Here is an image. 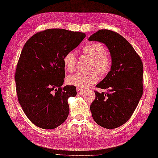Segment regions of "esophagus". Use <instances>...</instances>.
Here are the masks:
<instances>
[{
  "mask_svg": "<svg viewBox=\"0 0 158 158\" xmlns=\"http://www.w3.org/2000/svg\"><path fill=\"white\" fill-rule=\"evenodd\" d=\"M77 94L79 95H82L85 93V91L83 89H80V88L77 89Z\"/></svg>",
  "mask_w": 158,
  "mask_h": 158,
  "instance_id": "34e87169",
  "label": "esophagus"
}]
</instances>
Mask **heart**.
I'll list each match as a JSON object with an SVG mask.
<instances>
[{"label":"heart","mask_w":158,"mask_h":158,"mask_svg":"<svg viewBox=\"0 0 158 158\" xmlns=\"http://www.w3.org/2000/svg\"><path fill=\"white\" fill-rule=\"evenodd\" d=\"M85 54L92 58L88 72H78L69 75L67 78V83L80 89H85L95 83L98 80V73L100 75H106L111 68V59L107 55V49L103 44L99 43L88 44L83 48ZM63 65L69 72L75 70L77 56L73 51H69L63 57ZM94 71H93L92 70Z\"/></svg>","instance_id":"b5f03b06"}]
</instances>
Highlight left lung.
<instances>
[{
  "label": "left lung",
  "mask_w": 158,
  "mask_h": 158,
  "mask_svg": "<svg viewBox=\"0 0 158 158\" xmlns=\"http://www.w3.org/2000/svg\"><path fill=\"white\" fill-rule=\"evenodd\" d=\"M88 40L104 43L111 56L110 71L96 85L108 93L95 91L92 117L100 126L117 128L131 118L142 96L143 63L131 44L115 32L99 30Z\"/></svg>",
  "instance_id": "1"
}]
</instances>
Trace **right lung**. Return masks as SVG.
I'll return each instance as SVG.
<instances>
[{"instance_id":"add662e5","label":"right lung","mask_w":158,"mask_h":158,"mask_svg":"<svg viewBox=\"0 0 158 158\" xmlns=\"http://www.w3.org/2000/svg\"><path fill=\"white\" fill-rule=\"evenodd\" d=\"M85 34L62 29L36 33L24 45L15 80L19 102L32 123L44 129L61 125L69 113L68 99L76 87H61L65 77L64 55L77 47Z\"/></svg>"}]
</instances>
